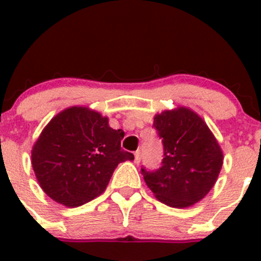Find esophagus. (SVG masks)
I'll list each match as a JSON object with an SVG mask.
<instances>
[{
	"label": "esophagus",
	"mask_w": 261,
	"mask_h": 261,
	"mask_svg": "<svg viewBox=\"0 0 261 261\" xmlns=\"http://www.w3.org/2000/svg\"><path fill=\"white\" fill-rule=\"evenodd\" d=\"M134 155H135V163H136V164H139V163H140V160H141L140 150H138V151L134 152Z\"/></svg>",
	"instance_id": "34e87169"
}]
</instances>
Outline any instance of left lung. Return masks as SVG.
Listing matches in <instances>:
<instances>
[{"instance_id": "obj_1", "label": "left lung", "mask_w": 261, "mask_h": 261, "mask_svg": "<svg viewBox=\"0 0 261 261\" xmlns=\"http://www.w3.org/2000/svg\"><path fill=\"white\" fill-rule=\"evenodd\" d=\"M164 158L155 170L141 168L146 186L158 199L175 208L201 201L215 186L223 154L208 126L187 107L154 117Z\"/></svg>"}]
</instances>
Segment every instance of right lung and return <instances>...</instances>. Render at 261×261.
I'll return each instance as SVG.
<instances>
[{
	"mask_svg": "<svg viewBox=\"0 0 261 261\" xmlns=\"http://www.w3.org/2000/svg\"><path fill=\"white\" fill-rule=\"evenodd\" d=\"M122 130L87 107H69L45 126L31 151L43 191L58 203L78 207L103 193L116 167L134 160L121 149Z\"/></svg>",
	"mask_w": 261,
	"mask_h": 261,
	"instance_id": "right-lung-1",
	"label": "right lung"
}]
</instances>
